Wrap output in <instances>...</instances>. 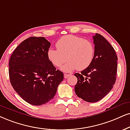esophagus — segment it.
<instances>
[{
    "label": "esophagus",
    "mask_w": 130,
    "mask_h": 130,
    "mask_svg": "<svg viewBox=\"0 0 130 130\" xmlns=\"http://www.w3.org/2000/svg\"><path fill=\"white\" fill-rule=\"evenodd\" d=\"M70 75V74H64V78H67V77H69Z\"/></svg>",
    "instance_id": "esophagus-1"
}]
</instances>
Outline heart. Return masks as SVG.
Here are the masks:
<instances>
[{
  "label": "heart",
  "instance_id": "heart-1",
  "mask_svg": "<svg viewBox=\"0 0 130 130\" xmlns=\"http://www.w3.org/2000/svg\"><path fill=\"white\" fill-rule=\"evenodd\" d=\"M57 49L50 47L47 52V58L54 66L59 67L68 60L61 70L70 73L86 70L91 65L95 55V47L91 41L72 35H65L56 44ZM66 58H65V56Z\"/></svg>",
  "mask_w": 130,
  "mask_h": 130
}]
</instances>
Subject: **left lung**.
<instances>
[{
  "instance_id": "1",
  "label": "left lung",
  "mask_w": 130,
  "mask_h": 130,
  "mask_svg": "<svg viewBox=\"0 0 130 130\" xmlns=\"http://www.w3.org/2000/svg\"><path fill=\"white\" fill-rule=\"evenodd\" d=\"M95 55L92 63L81 73H75V92L89 103L101 100L109 93L116 79L118 57L113 47L98 34L93 37Z\"/></svg>"
}]
</instances>
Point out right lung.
<instances>
[{
    "mask_svg": "<svg viewBox=\"0 0 130 130\" xmlns=\"http://www.w3.org/2000/svg\"><path fill=\"white\" fill-rule=\"evenodd\" d=\"M50 42L32 37L15 49L9 62V75L14 89L24 101L41 106L53 99L63 74L47 58Z\"/></svg>",
    "mask_w": 130,
    "mask_h": 130,
    "instance_id": "obj_1",
    "label": "right lung"
}]
</instances>
